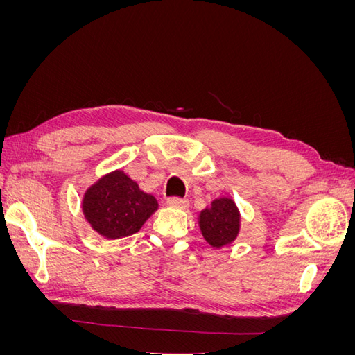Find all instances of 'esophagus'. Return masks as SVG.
<instances>
[{
    "label": "esophagus",
    "mask_w": 355,
    "mask_h": 355,
    "mask_svg": "<svg viewBox=\"0 0 355 355\" xmlns=\"http://www.w3.org/2000/svg\"><path fill=\"white\" fill-rule=\"evenodd\" d=\"M167 204H168V206H171V207L185 209V207H188V200L179 198V197H170V198H167Z\"/></svg>",
    "instance_id": "obj_1"
}]
</instances>
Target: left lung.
<instances>
[{"label":"left lung","instance_id":"left-lung-1","mask_svg":"<svg viewBox=\"0 0 355 355\" xmlns=\"http://www.w3.org/2000/svg\"><path fill=\"white\" fill-rule=\"evenodd\" d=\"M240 219V210L234 200L220 197L200 211L198 227L202 239L214 249H220L239 237Z\"/></svg>","mask_w":355,"mask_h":355}]
</instances>
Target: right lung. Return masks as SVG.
<instances>
[{
    "label": "right lung",
    "instance_id": "add662e5",
    "mask_svg": "<svg viewBox=\"0 0 355 355\" xmlns=\"http://www.w3.org/2000/svg\"><path fill=\"white\" fill-rule=\"evenodd\" d=\"M81 207L85 220L96 232L116 240L141 230L158 209V201L123 170H114L87 188Z\"/></svg>",
    "mask_w": 355,
    "mask_h": 355
}]
</instances>
